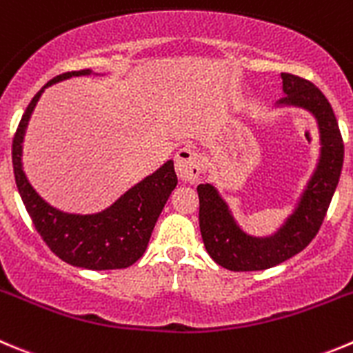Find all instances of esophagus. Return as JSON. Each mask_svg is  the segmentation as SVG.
I'll return each instance as SVG.
<instances>
[{"label": "esophagus", "instance_id": "34e87169", "mask_svg": "<svg viewBox=\"0 0 353 353\" xmlns=\"http://www.w3.org/2000/svg\"><path fill=\"white\" fill-rule=\"evenodd\" d=\"M176 174L183 183H195L200 176V160L192 148H181L176 153Z\"/></svg>", "mask_w": 353, "mask_h": 353}]
</instances>
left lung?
<instances>
[{
  "mask_svg": "<svg viewBox=\"0 0 353 353\" xmlns=\"http://www.w3.org/2000/svg\"><path fill=\"white\" fill-rule=\"evenodd\" d=\"M284 97L279 106L310 111L321 134V157L284 225L270 236H252L236 225L228 203L212 184H199V221L203 245L210 258L232 272H258L281 265L301 252L317 235L343 167V139L334 111L312 81L282 72Z\"/></svg>",
  "mask_w": 353,
  "mask_h": 353,
  "instance_id": "left-lung-1",
  "label": "left lung"
}]
</instances>
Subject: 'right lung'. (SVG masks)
Segmentation results:
<instances>
[{
  "label": "right lung",
  "instance_id": "right-lung-1",
  "mask_svg": "<svg viewBox=\"0 0 353 353\" xmlns=\"http://www.w3.org/2000/svg\"><path fill=\"white\" fill-rule=\"evenodd\" d=\"M87 74H92L90 69L59 74L32 97L13 136V174L32 225L62 261L87 270L127 268L144 254L158 216L176 188L177 176L172 160L165 161L157 172L144 177L113 205L97 214H69L55 209L36 193L22 169L26 128L45 88Z\"/></svg>",
  "mask_w": 353,
  "mask_h": 353
}]
</instances>
